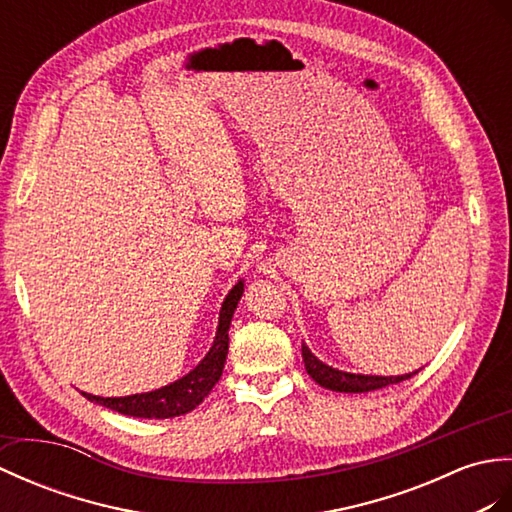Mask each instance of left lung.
<instances>
[{
  "label": "left lung",
  "mask_w": 512,
  "mask_h": 512,
  "mask_svg": "<svg viewBox=\"0 0 512 512\" xmlns=\"http://www.w3.org/2000/svg\"><path fill=\"white\" fill-rule=\"evenodd\" d=\"M302 359H304V368L309 372V377L320 383L322 388L333 390V392H372V390H381L388 388L392 383H401L405 379L414 377L418 372H410V374H401V377H374V374H350V372H342L335 370L331 366H326L315 355H311V350L302 344Z\"/></svg>",
  "instance_id": "obj_1"
}]
</instances>
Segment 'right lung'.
Wrapping results in <instances>:
<instances>
[{
	"label": "right lung",
	"instance_id": "add662e5",
	"mask_svg": "<svg viewBox=\"0 0 512 512\" xmlns=\"http://www.w3.org/2000/svg\"><path fill=\"white\" fill-rule=\"evenodd\" d=\"M241 295H243V282H238V285H234V289L227 293V298L221 306L217 337H214L210 352L195 370L186 374L184 379L170 383L162 390L133 394V396H116V399H102V396L85 394V392L83 394L89 401H96L98 405H105L113 412L127 414L133 418H173V416H181L190 410H195V407L206 399L214 385H217L221 379L227 348H230V335H227V331H230L232 315L238 300H241Z\"/></svg>",
	"mask_w": 512,
	"mask_h": 512
}]
</instances>
